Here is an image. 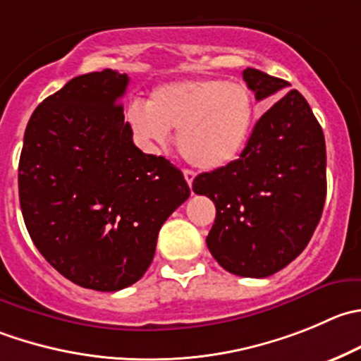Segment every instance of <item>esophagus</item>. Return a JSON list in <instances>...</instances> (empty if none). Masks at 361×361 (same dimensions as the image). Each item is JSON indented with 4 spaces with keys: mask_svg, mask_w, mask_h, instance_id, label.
Wrapping results in <instances>:
<instances>
[{
    "mask_svg": "<svg viewBox=\"0 0 361 361\" xmlns=\"http://www.w3.org/2000/svg\"><path fill=\"white\" fill-rule=\"evenodd\" d=\"M183 176H185V180H187L188 187H192V181H194V178H195L194 171H192V169H183Z\"/></svg>",
    "mask_w": 361,
    "mask_h": 361,
    "instance_id": "1",
    "label": "esophagus"
}]
</instances>
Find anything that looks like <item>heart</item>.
Instances as JSON below:
<instances>
[{
    "instance_id": "obj_1",
    "label": "heart",
    "mask_w": 361,
    "mask_h": 361,
    "mask_svg": "<svg viewBox=\"0 0 361 361\" xmlns=\"http://www.w3.org/2000/svg\"><path fill=\"white\" fill-rule=\"evenodd\" d=\"M255 118L252 93L243 84L192 79L157 87L148 106L134 104L128 123L141 141L162 145L178 130V149L192 166L215 171L240 157Z\"/></svg>"
}]
</instances>
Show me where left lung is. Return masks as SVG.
Wrapping results in <instances>:
<instances>
[{
    "mask_svg": "<svg viewBox=\"0 0 361 361\" xmlns=\"http://www.w3.org/2000/svg\"><path fill=\"white\" fill-rule=\"evenodd\" d=\"M243 80L262 100L289 86L255 68ZM192 190L215 202L206 245L224 269L264 279L295 261L312 238L326 197L323 128L291 90L255 123L240 159L202 173Z\"/></svg>",
    "mask_w": 361,
    "mask_h": 361,
    "instance_id": "obj_1",
    "label": "left lung"
}]
</instances>
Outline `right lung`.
<instances>
[{
	"label": "right lung",
	"instance_id": "1",
	"mask_svg": "<svg viewBox=\"0 0 361 361\" xmlns=\"http://www.w3.org/2000/svg\"><path fill=\"white\" fill-rule=\"evenodd\" d=\"M127 73H84L47 97L24 132L19 201L45 261L73 284L120 291L146 274L167 216L190 195L180 169L132 141Z\"/></svg>",
	"mask_w": 361,
	"mask_h": 361
}]
</instances>
